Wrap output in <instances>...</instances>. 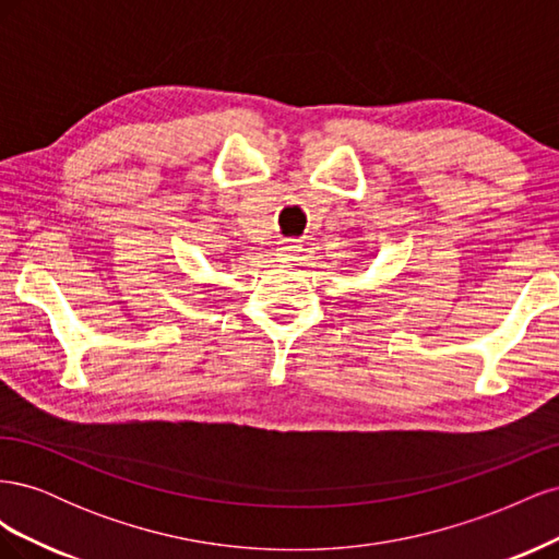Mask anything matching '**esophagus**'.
Masks as SVG:
<instances>
[{"mask_svg":"<svg viewBox=\"0 0 559 559\" xmlns=\"http://www.w3.org/2000/svg\"><path fill=\"white\" fill-rule=\"evenodd\" d=\"M277 253V261H294L298 253H300V247L296 245V240H284V242H280L277 245V249H275Z\"/></svg>","mask_w":559,"mask_h":559,"instance_id":"34e87169","label":"esophagus"}]
</instances>
